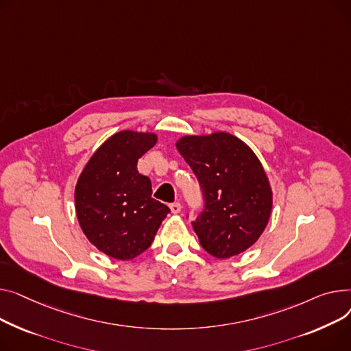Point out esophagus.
<instances>
[{
  "mask_svg": "<svg viewBox=\"0 0 351 351\" xmlns=\"http://www.w3.org/2000/svg\"><path fill=\"white\" fill-rule=\"evenodd\" d=\"M181 204L180 202H173V204H170V210H171V213L173 214H178L180 211H181Z\"/></svg>",
  "mask_w": 351,
  "mask_h": 351,
  "instance_id": "1",
  "label": "esophagus"
}]
</instances>
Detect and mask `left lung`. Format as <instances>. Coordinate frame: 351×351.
<instances>
[{
	"label": "left lung",
	"instance_id": "obj_1",
	"mask_svg": "<svg viewBox=\"0 0 351 351\" xmlns=\"http://www.w3.org/2000/svg\"><path fill=\"white\" fill-rule=\"evenodd\" d=\"M177 149L201 187L204 208L191 223L202 248L219 259L248 250L272 211L271 185L255 153L222 132L185 136Z\"/></svg>",
	"mask_w": 351,
	"mask_h": 351
}]
</instances>
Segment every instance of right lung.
<instances>
[{
    "label": "right lung",
    "instance_id": "add662e5",
    "mask_svg": "<svg viewBox=\"0 0 351 351\" xmlns=\"http://www.w3.org/2000/svg\"><path fill=\"white\" fill-rule=\"evenodd\" d=\"M157 141L153 133L119 132L90 157L75 189L80 228L99 251L130 261L152 245L170 208L152 198V181L138 158Z\"/></svg>",
    "mask_w": 351,
    "mask_h": 351
}]
</instances>
